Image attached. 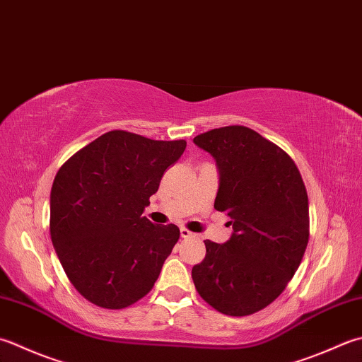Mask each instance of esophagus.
<instances>
[{"label":"esophagus","instance_id":"1","mask_svg":"<svg viewBox=\"0 0 362 362\" xmlns=\"http://www.w3.org/2000/svg\"><path fill=\"white\" fill-rule=\"evenodd\" d=\"M180 235H182V238H191V237H194V233L189 232V230L185 229V228H182V229H180Z\"/></svg>","mask_w":362,"mask_h":362}]
</instances>
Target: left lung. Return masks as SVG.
<instances>
[{
	"instance_id": "1",
	"label": "left lung",
	"mask_w": 362,
	"mask_h": 362,
	"mask_svg": "<svg viewBox=\"0 0 362 362\" xmlns=\"http://www.w3.org/2000/svg\"><path fill=\"white\" fill-rule=\"evenodd\" d=\"M219 171L215 209L230 218L232 235L205 240L193 267L201 298L218 313L243 317L267 308L298 270L309 242V201L295 161L243 125L197 134Z\"/></svg>"
}]
</instances>
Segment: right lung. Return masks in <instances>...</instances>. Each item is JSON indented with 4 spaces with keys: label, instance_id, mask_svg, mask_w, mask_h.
Instances as JSON below:
<instances>
[{
    "label": "right lung",
    "instance_id": "add662e5",
    "mask_svg": "<svg viewBox=\"0 0 362 362\" xmlns=\"http://www.w3.org/2000/svg\"><path fill=\"white\" fill-rule=\"evenodd\" d=\"M185 147V139L112 130L59 168L49 194L52 242L69 281L95 306L129 308L158 279L180 230L143 211Z\"/></svg>",
    "mask_w": 362,
    "mask_h": 362
}]
</instances>
